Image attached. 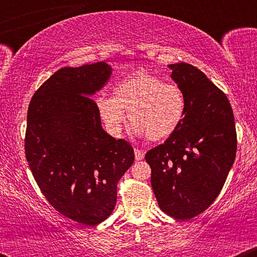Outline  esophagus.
Instances as JSON below:
<instances>
[{"instance_id":"esophagus-1","label":"esophagus","mask_w":257,"mask_h":257,"mask_svg":"<svg viewBox=\"0 0 257 257\" xmlns=\"http://www.w3.org/2000/svg\"><path fill=\"white\" fill-rule=\"evenodd\" d=\"M134 155H135V159H137V161H141V159H144V156H145V153H144V151H141V150L135 149L134 150Z\"/></svg>"}]
</instances>
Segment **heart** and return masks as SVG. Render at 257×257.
Masks as SVG:
<instances>
[{"label": "heart", "mask_w": 257, "mask_h": 257, "mask_svg": "<svg viewBox=\"0 0 257 257\" xmlns=\"http://www.w3.org/2000/svg\"><path fill=\"white\" fill-rule=\"evenodd\" d=\"M96 106L112 135L122 133L129 114L135 134L151 141H163L181 126L187 112V99L178 84L139 72L117 83L113 96H101L96 100Z\"/></svg>", "instance_id": "b5f03b06"}]
</instances>
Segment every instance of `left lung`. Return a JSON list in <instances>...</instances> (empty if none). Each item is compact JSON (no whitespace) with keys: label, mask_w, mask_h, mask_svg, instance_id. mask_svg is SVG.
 <instances>
[{"label":"left lung","mask_w":257,"mask_h":257,"mask_svg":"<svg viewBox=\"0 0 257 257\" xmlns=\"http://www.w3.org/2000/svg\"><path fill=\"white\" fill-rule=\"evenodd\" d=\"M185 91L187 112L175 134L146 153L151 185L162 211L188 220L208 209L222 190L237 151L228 99L193 65H169Z\"/></svg>","instance_id":"8db88e82"}]
</instances>
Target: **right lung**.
Segmentation results:
<instances>
[{
    "label": "right lung",
    "mask_w": 257,
    "mask_h": 257,
    "mask_svg": "<svg viewBox=\"0 0 257 257\" xmlns=\"http://www.w3.org/2000/svg\"><path fill=\"white\" fill-rule=\"evenodd\" d=\"M112 73L105 61L63 67L32 96L25 155L43 196L55 210L85 226L110 216L117 184L134 162L128 141L101 126L91 96Z\"/></svg>",
    "instance_id": "add662e5"
}]
</instances>
